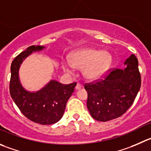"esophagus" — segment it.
Returning <instances> with one entry per match:
<instances>
[{
  "mask_svg": "<svg viewBox=\"0 0 151 151\" xmlns=\"http://www.w3.org/2000/svg\"><path fill=\"white\" fill-rule=\"evenodd\" d=\"M81 87H82V86H81V84H79V83H77L76 86V90H80V89H81Z\"/></svg>",
  "mask_w": 151,
  "mask_h": 151,
  "instance_id": "esophagus-1",
  "label": "esophagus"
}]
</instances>
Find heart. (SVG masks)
<instances>
[{
  "instance_id": "heart-1",
  "label": "heart",
  "mask_w": 151,
  "mask_h": 151,
  "mask_svg": "<svg viewBox=\"0 0 151 151\" xmlns=\"http://www.w3.org/2000/svg\"><path fill=\"white\" fill-rule=\"evenodd\" d=\"M113 64L110 53L93 48H84L73 52L69 59L63 61L62 67L67 73H74L75 67L82 68L84 76L89 80L104 77Z\"/></svg>"
}]
</instances>
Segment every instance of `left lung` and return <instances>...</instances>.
Wrapping results in <instances>:
<instances>
[{
  "label": "left lung",
  "mask_w": 151,
  "mask_h": 151,
  "mask_svg": "<svg viewBox=\"0 0 151 151\" xmlns=\"http://www.w3.org/2000/svg\"><path fill=\"white\" fill-rule=\"evenodd\" d=\"M125 68L113 70L104 80L87 84V106L94 119L107 122L122 116L134 101L141 87L138 59L131 54Z\"/></svg>",
  "instance_id": "8db88e82"
}]
</instances>
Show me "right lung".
<instances>
[{
  "label": "right lung",
  "instance_id": "obj_1",
  "mask_svg": "<svg viewBox=\"0 0 151 151\" xmlns=\"http://www.w3.org/2000/svg\"><path fill=\"white\" fill-rule=\"evenodd\" d=\"M45 48L44 46H30L15 57L11 65L9 92L21 113L29 120L38 124H52L62 118L67 101L74 92L76 83L62 84L50 80L41 90L30 92L21 84L19 69L23 61L34 52Z\"/></svg>",
  "mask_w": 151,
  "mask_h": 151
}]
</instances>
